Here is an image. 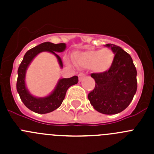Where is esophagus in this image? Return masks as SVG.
Instances as JSON below:
<instances>
[{
	"label": "esophagus",
	"mask_w": 154,
	"mask_h": 154,
	"mask_svg": "<svg viewBox=\"0 0 154 154\" xmlns=\"http://www.w3.org/2000/svg\"><path fill=\"white\" fill-rule=\"evenodd\" d=\"M85 77V73H79V81H82V80Z\"/></svg>",
	"instance_id": "34e87169"
}]
</instances>
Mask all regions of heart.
<instances>
[{
	"label": "heart",
	"mask_w": 154,
	"mask_h": 154,
	"mask_svg": "<svg viewBox=\"0 0 154 154\" xmlns=\"http://www.w3.org/2000/svg\"><path fill=\"white\" fill-rule=\"evenodd\" d=\"M73 62L77 67L90 69L96 72L103 73L112 66L114 54L107 48L102 50H87L76 52L73 55Z\"/></svg>",
	"instance_id": "heart-1"
}]
</instances>
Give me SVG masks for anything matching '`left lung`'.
Here are the masks:
<instances>
[{
	"label": "left lung",
	"mask_w": 154,
	"mask_h": 154,
	"mask_svg": "<svg viewBox=\"0 0 154 154\" xmlns=\"http://www.w3.org/2000/svg\"><path fill=\"white\" fill-rule=\"evenodd\" d=\"M106 46L115 54L113 62L106 72L91 74L96 85L88 99L98 112L112 115L123 111L133 100L137 89V72L127 52L116 45Z\"/></svg>",
	"instance_id": "8db88e82"
}]
</instances>
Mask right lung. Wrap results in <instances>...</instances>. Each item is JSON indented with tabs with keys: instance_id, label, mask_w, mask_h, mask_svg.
<instances>
[{
	"instance_id": "right-lung-1",
	"label": "right lung",
	"mask_w": 154,
	"mask_h": 154,
	"mask_svg": "<svg viewBox=\"0 0 154 154\" xmlns=\"http://www.w3.org/2000/svg\"><path fill=\"white\" fill-rule=\"evenodd\" d=\"M65 48H66V45L65 43L53 44L51 42H44L39 45H37L36 47L32 48L31 49L28 50L25 53L22 62L19 65L18 70H17L18 75H17L16 86H17V91L20 96L21 101L25 105V106L28 107L31 111L40 114L52 112L62 105V102L65 99V94L69 87L78 83V76L76 75L69 79H62L58 82L54 92L50 96L45 98L34 97L28 92V89L25 87L24 78H25L27 68L31 63L32 59L38 53L42 52V51L51 52L58 58L59 65L62 68L63 64H62V59L55 52H62L65 49Z\"/></svg>"
}]
</instances>
